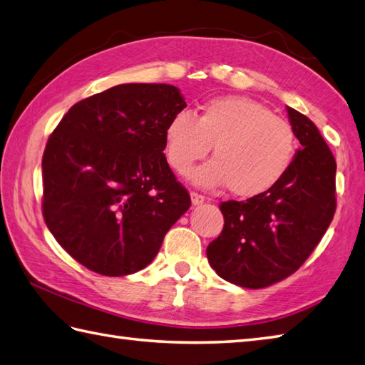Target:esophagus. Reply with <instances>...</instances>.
I'll use <instances>...</instances> for the list:
<instances>
[{
    "instance_id": "esophagus-1",
    "label": "esophagus",
    "mask_w": 365,
    "mask_h": 365,
    "mask_svg": "<svg viewBox=\"0 0 365 365\" xmlns=\"http://www.w3.org/2000/svg\"><path fill=\"white\" fill-rule=\"evenodd\" d=\"M190 200H192V205L193 206H198L205 202V197L202 193H197V192H190Z\"/></svg>"
}]
</instances>
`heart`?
<instances>
[{"instance_id": "1", "label": "heart", "mask_w": 365, "mask_h": 365, "mask_svg": "<svg viewBox=\"0 0 365 365\" xmlns=\"http://www.w3.org/2000/svg\"><path fill=\"white\" fill-rule=\"evenodd\" d=\"M212 144L214 160L193 172V182L202 187L228 184L241 198L276 187L297 153L292 124L247 96L214 98L200 107L197 118L178 111L163 130L167 160L181 175L205 159Z\"/></svg>"}]
</instances>
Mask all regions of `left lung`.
I'll list each match as a JSON object with an SVG mask.
<instances>
[{
    "label": "left lung",
    "mask_w": 365,
    "mask_h": 365,
    "mask_svg": "<svg viewBox=\"0 0 365 365\" xmlns=\"http://www.w3.org/2000/svg\"><path fill=\"white\" fill-rule=\"evenodd\" d=\"M287 110L302 146L292 168L262 195L220 203L224 230L206 249L212 269L244 288L269 287L299 269L336 212V159L317 125Z\"/></svg>",
    "instance_id": "left-lung-1"
}]
</instances>
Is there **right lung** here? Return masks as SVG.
<instances>
[{
    "instance_id": "1",
    "label": "right lung",
    "mask_w": 365,
    "mask_h": 365,
    "mask_svg": "<svg viewBox=\"0 0 365 365\" xmlns=\"http://www.w3.org/2000/svg\"><path fill=\"white\" fill-rule=\"evenodd\" d=\"M185 107L165 83L118 85L77 102L48 137L42 214L59 245L102 276L150 264L190 195L168 167L163 130Z\"/></svg>"
}]
</instances>
